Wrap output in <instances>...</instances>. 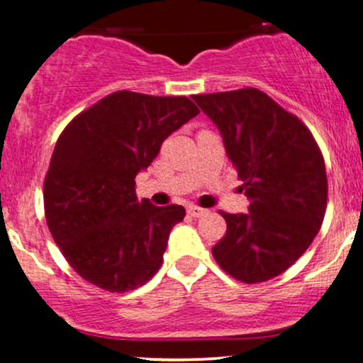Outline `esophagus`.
<instances>
[{
  "instance_id": "34e87169",
  "label": "esophagus",
  "mask_w": 363,
  "mask_h": 363,
  "mask_svg": "<svg viewBox=\"0 0 363 363\" xmlns=\"http://www.w3.org/2000/svg\"><path fill=\"white\" fill-rule=\"evenodd\" d=\"M187 213H189L191 216H194V218H199V216L206 215V210H203V208H199L196 205H191L189 208H187Z\"/></svg>"
}]
</instances>
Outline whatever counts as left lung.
<instances>
[{
  "label": "left lung",
  "mask_w": 363,
  "mask_h": 363,
  "mask_svg": "<svg viewBox=\"0 0 363 363\" xmlns=\"http://www.w3.org/2000/svg\"><path fill=\"white\" fill-rule=\"evenodd\" d=\"M216 124L251 201L225 213L227 234L211 252L235 280L259 283L289 269L312 244L326 213L323 153L297 116L257 89L194 95Z\"/></svg>",
  "instance_id": "1"
}]
</instances>
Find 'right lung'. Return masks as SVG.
Here are the masks:
<instances>
[{
  "mask_svg": "<svg viewBox=\"0 0 363 363\" xmlns=\"http://www.w3.org/2000/svg\"><path fill=\"white\" fill-rule=\"evenodd\" d=\"M196 114L199 109L187 97L121 90L61 133L44 181L45 220L83 280L121 294L158 272L170 230L186 210L140 203L135 177Z\"/></svg>",
  "mask_w": 363,
  "mask_h": 363,
  "instance_id": "1",
  "label": "right lung"
}]
</instances>
